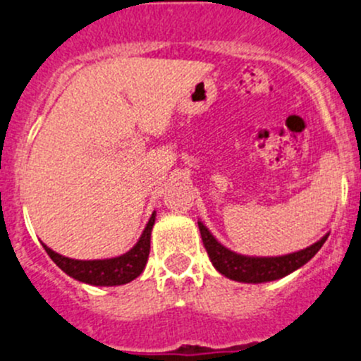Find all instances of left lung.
<instances>
[{"mask_svg": "<svg viewBox=\"0 0 361 361\" xmlns=\"http://www.w3.org/2000/svg\"><path fill=\"white\" fill-rule=\"evenodd\" d=\"M197 227H200L201 239H203L213 267L227 279L246 282V284H262V282L277 281V279L293 274L294 270L301 269L305 263L315 257L329 238V234H325L312 246L289 255H282V257H246V255L231 251L222 243L216 241L201 220H197Z\"/></svg>", "mask_w": 361, "mask_h": 361, "instance_id": "obj_1", "label": "left lung"}]
</instances>
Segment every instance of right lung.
Here are the masks:
<instances>
[{
    "instance_id": "add662e5",
    "label": "right lung",
    "mask_w": 361,
    "mask_h": 361,
    "mask_svg": "<svg viewBox=\"0 0 361 361\" xmlns=\"http://www.w3.org/2000/svg\"><path fill=\"white\" fill-rule=\"evenodd\" d=\"M154 219H157V212H153V215H151L149 222L146 224L139 241L135 243L127 253L115 258L73 259L56 253L51 247L46 246L44 243L41 244L46 250V253L49 255V258H51L65 274L71 275L72 279H75V281L91 286H106V288L108 286H122L134 281V279L139 277L142 270H145L146 262H148L149 257L151 228L154 226Z\"/></svg>"
}]
</instances>
